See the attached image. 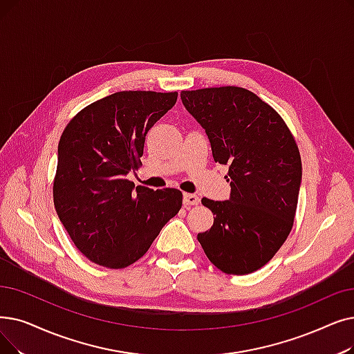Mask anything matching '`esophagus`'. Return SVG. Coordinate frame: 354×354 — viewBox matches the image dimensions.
I'll return each instance as SVG.
<instances>
[{
  "label": "esophagus",
  "instance_id": "1",
  "mask_svg": "<svg viewBox=\"0 0 354 354\" xmlns=\"http://www.w3.org/2000/svg\"><path fill=\"white\" fill-rule=\"evenodd\" d=\"M183 204L187 207L198 205L199 204V196L195 194H183Z\"/></svg>",
  "mask_w": 354,
  "mask_h": 354
}]
</instances>
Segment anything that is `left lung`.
Instances as JSON below:
<instances>
[{
  "label": "left lung",
  "mask_w": 354,
  "mask_h": 354,
  "mask_svg": "<svg viewBox=\"0 0 354 354\" xmlns=\"http://www.w3.org/2000/svg\"><path fill=\"white\" fill-rule=\"evenodd\" d=\"M180 100L205 129L214 160L228 166L232 187L227 201L201 199L215 217L196 239L221 272H256L294 225L302 178L297 142L283 118L249 89L182 91Z\"/></svg>",
  "instance_id": "8db88e82"
}]
</instances>
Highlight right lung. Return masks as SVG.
Returning <instances> with one entry per match:
<instances>
[{
  "instance_id": "1",
  "label": "right lung",
  "mask_w": 354,
  "mask_h": 354,
  "mask_svg": "<svg viewBox=\"0 0 354 354\" xmlns=\"http://www.w3.org/2000/svg\"><path fill=\"white\" fill-rule=\"evenodd\" d=\"M178 92L121 91L89 104L60 136L53 203L73 244L91 262L122 269L149 250L179 212L182 192L136 187L147 131Z\"/></svg>"
}]
</instances>
